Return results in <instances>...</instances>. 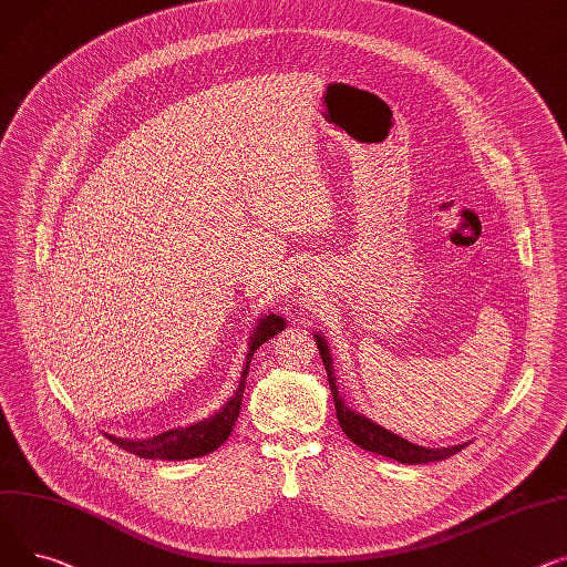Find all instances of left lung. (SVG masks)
I'll return each mask as SVG.
<instances>
[{
	"instance_id": "8db88e82",
	"label": "left lung",
	"mask_w": 567,
	"mask_h": 567,
	"mask_svg": "<svg viewBox=\"0 0 567 567\" xmlns=\"http://www.w3.org/2000/svg\"><path fill=\"white\" fill-rule=\"evenodd\" d=\"M316 343L320 350V357L324 361V369H327V378H329V389L331 395H334V405H337V419L343 427L346 435L361 446L363 451H371V453H380L384 457H393L403 464H425V462H440L446 460L451 455H455L457 451H462L467 444H457V446H449V449H425V446H416L403 437L393 435L386 427L373 423L371 419H365L357 412H352L346 403L343 398L339 395L337 389V380L331 375V357H329V346L324 343L322 337L316 334Z\"/></svg>"
}]
</instances>
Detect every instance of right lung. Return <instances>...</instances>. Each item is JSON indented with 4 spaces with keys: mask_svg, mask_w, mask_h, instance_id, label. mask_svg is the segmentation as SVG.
<instances>
[{
    "mask_svg": "<svg viewBox=\"0 0 567 567\" xmlns=\"http://www.w3.org/2000/svg\"><path fill=\"white\" fill-rule=\"evenodd\" d=\"M286 327V320L281 316H262L260 322L256 324L254 334L249 337V352L243 365V375L238 382V391L228 398V403L210 419L198 421L189 427H176V430H166L162 435H155L151 440H142V442H130V440H118V437H110V442H114L118 449L140 455L146 460H192V457H202L206 453H213L215 449H219L228 435L233 425H236L238 416H240V405H243V393H245V384H247V375H249V363L254 352L265 343L270 341L275 334Z\"/></svg>",
    "mask_w": 567,
    "mask_h": 567,
    "instance_id": "1",
    "label": "right lung"
}]
</instances>
